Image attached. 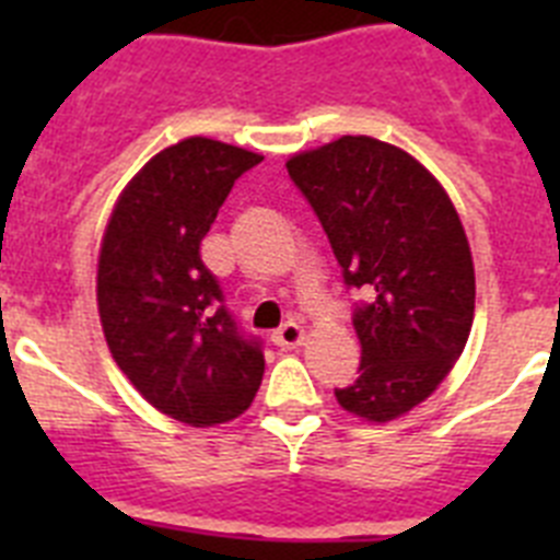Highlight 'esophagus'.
Segmentation results:
<instances>
[{
	"label": "esophagus",
	"instance_id": "esophagus-1",
	"mask_svg": "<svg viewBox=\"0 0 560 560\" xmlns=\"http://www.w3.org/2000/svg\"><path fill=\"white\" fill-rule=\"evenodd\" d=\"M271 339H275L277 348H283V350L296 348V345L303 341V328H300L296 323H285L275 330V336H271Z\"/></svg>",
	"mask_w": 560,
	"mask_h": 560
}]
</instances>
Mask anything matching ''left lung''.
<instances>
[{"label": "left lung", "mask_w": 560, "mask_h": 560, "mask_svg": "<svg viewBox=\"0 0 560 560\" xmlns=\"http://www.w3.org/2000/svg\"><path fill=\"white\" fill-rule=\"evenodd\" d=\"M323 224L353 311L359 378L341 409L400 418L438 389L474 323V260L452 199L427 167L373 137H339L285 162Z\"/></svg>", "instance_id": "left-lung-1"}]
</instances>
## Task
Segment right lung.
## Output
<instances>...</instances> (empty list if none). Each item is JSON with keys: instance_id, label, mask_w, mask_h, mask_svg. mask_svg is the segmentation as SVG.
Here are the masks:
<instances>
[{"instance_id": "add662e5", "label": "right lung", "mask_w": 560, "mask_h": 560, "mask_svg": "<svg viewBox=\"0 0 560 560\" xmlns=\"http://www.w3.org/2000/svg\"><path fill=\"white\" fill-rule=\"evenodd\" d=\"M260 153L190 137L142 167L114 205L97 260V311L117 368L167 418L215 427L246 412L264 341L237 328L201 237Z\"/></svg>"}]
</instances>
